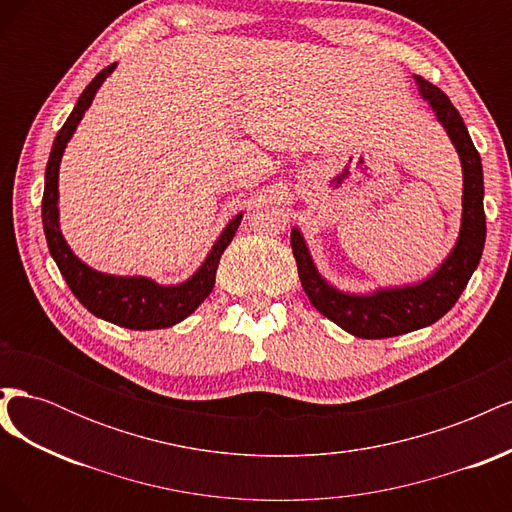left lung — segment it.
<instances>
[{
    "instance_id": "8db88e82",
    "label": "left lung",
    "mask_w": 512,
    "mask_h": 512,
    "mask_svg": "<svg viewBox=\"0 0 512 512\" xmlns=\"http://www.w3.org/2000/svg\"><path fill=\"white\" fill-rule=\"evenodd\" d=\"M418 94L431 106L433 115L451 138L461 162L463 196H461V226L451 254L423 282L378 288L367 294L344 292L324 280L309 254L303 232L294 226L290 245L297 260L299 280L312 303L322 316L333 320L354 337L384 339L425 329L438 322L461 297L483 256L487 226H485V185L483 164L468 134L457 108L442 89L433 87L421 76H414Z\"/></svg>"
}]
</instances>
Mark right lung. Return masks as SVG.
<instances>
[{"instance_id":"obj_1","label":"right lung","mask_w":512,"mask_h":512,"mask_svg":"<svg viewBox=\"0 0 512 512\" xmlns=\"http://www.w3.org/2000/svg\"><path fill=\"white\" fill-rule=\"evenodd\" d=\"M117 64L104 68L96 74L83 94L76 100L70 117L57 132L53 149L44 173V196H42V226L44 237L49 243V252L55 260L59 273L64 275L76 299L87 307L91 314L113 322L123 329L134 331H151V329H168L173 324L188 318L194 309L203 303L213 286L215 273H218L220 258L243 220V211L232 218L218 241L213 243L207 258L188 280L181 284H158L151 277L143 275H111L91 269L89 265L76 256L68 241L59 230V164L64 158L66 145L72 134L79 128V123L87 108L94 102L102 83L113 74Z\"/></svg>"}]
</instances>
